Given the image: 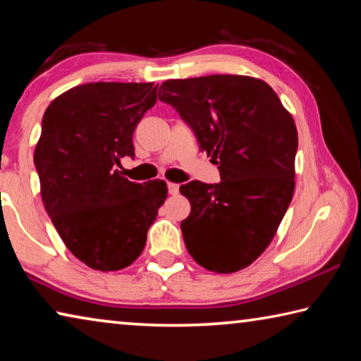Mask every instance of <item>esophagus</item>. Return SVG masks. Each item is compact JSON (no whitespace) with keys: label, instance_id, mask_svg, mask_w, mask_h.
Returning <instances> with one entry per match:
<instances>
[{"label":"esophagus","instance_id":"obj_1","mask_svg":"<svg viewBox=\"0 0 361 361\" xmlns=\"http://www.w3.org/2000/svg\"><path fill=\"white\" fill-rule=\"evenodd\" d=\"M180 191V186L176 185V183H169V192L172 195H176Z\"/></svg>","mask_w":361,"mask_h":361}]
</instances>
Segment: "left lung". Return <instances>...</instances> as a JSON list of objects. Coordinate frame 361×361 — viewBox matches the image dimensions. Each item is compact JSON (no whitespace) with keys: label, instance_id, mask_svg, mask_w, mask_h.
I'll use <instances>...</instances> for the list:
<instances>
[{"label":"left lung","instance_id":"1","mask_svg":"<svg viewBox=\"0 0 361 361\" xmlns=\"http://www.w3.org/2000/svg\"><path fill=\"white\" fill-rule=\"evenodd\" d=\"M159 100L191 127L221 175L180 188L191 204L183 239L207 271L231 274L272 242L295 191L298 130L272 87L240 75L169 79Z\"/></svg>","mask_w":361,"mask_h":361}]
</instances>
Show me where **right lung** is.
Segmentation results:
<instances>
[{"instance_id": "right-lung-1", "label": "right lung", "mask_w": 361, "mask_h": 361, "mask_svg": "<svg viewBox=\"0 0 361 361\" xmlns=\"http://www.w3.org/2000/svg\"><path fill=\"white\" fill-rule=\"evenodd\" d=\"M157 100L152 82H89L51 102L35 149L41 197L66 248L95 271L142 255L167 183H133L116 166L135 156L133 130Z\"/></svg>"}]
</instances>
